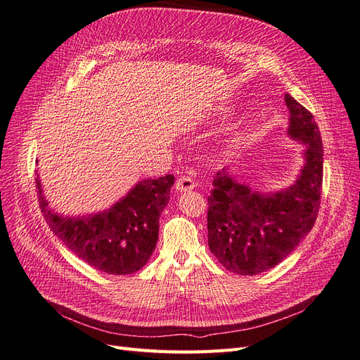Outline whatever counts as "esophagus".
<instances>
[{"label":"esophagus","instance_id":"esophagus-1","mask_svg":"<svg viewBox=\"0 0 360 360\" xmlns=\"http://www.w3.org/2000/svg\"><path fill=\"white\" fill-rule=\"evenodd\" d=\"M195 186H197V183H195V180L189 176H180L176 181V189L180 191V192H186V191H191L193 189Z\"/></svg>","mask_w":360,"mask_h":360}]
</instances>
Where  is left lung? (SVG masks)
<instances>
[{
  "label": "left lung",
  "mask_w": 360,
  "mask_h": 360,
  "mask_svg": "<svg viewBox=\"0 0 360 360\" xmlns=\"http://www.w3.org/2000/svg\"><path fill=\"white\" fill-rule=\"evenodd\" d=\"M288 134L307 144L297 181L276 193L252 192L225 169L216 172L207 198L209 248L237 275H257L288 257L317 221L323 188V143L314 115L285 94Z\"/></svg>",
  "instance_id": "1"
}]
</instances>
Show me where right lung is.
<instances>
[{
  "instance_id": "add662e5",
  "label": "right lung",
  "mask_w": 360,
  "mask_h": 360,
  "mask_svg": "<svg viewBox=\"0 0 360 360\" xmlns=\"http://www.w3.org/2000/svg\"><path fill=\"white\" fill-rule=\"evenodd\" d=\"M174 176L139 181L110 210L86 217H64L48 207L36 179L40 210L60 240L91 267L110 275L143 269L158 243L159 217L169 201Z\"/></svg>"
}]
</instances>
